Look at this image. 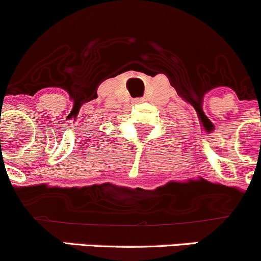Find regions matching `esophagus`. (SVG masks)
I'll list each match as a JSON object with an SVG mask.
<instances>
[{
	"label": "esophagus",
	"instance_id": "obj_1",
	"mask_svg": "<svg viewBox=\"0 0 261 261\" xmlns=\"http://www.w3.org/2000/svg\"><path fill=\"white\" fill-rule=\"evenodd\" d=\"M143 101H144L143 98H138V99H136V102H143Z\"/></svg>",
	"mask_w": 261,
	"mask_h": 261
}]
</instances>
